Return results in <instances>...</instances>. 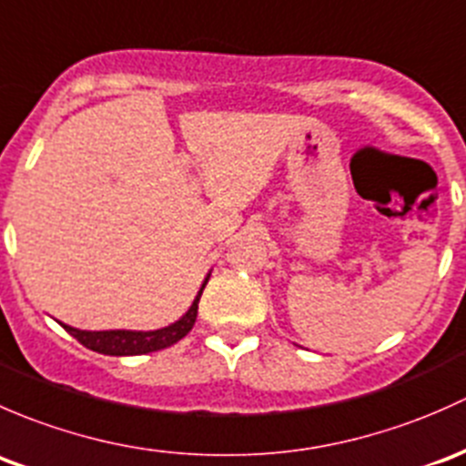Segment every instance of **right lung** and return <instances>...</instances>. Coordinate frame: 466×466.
Segmentation results:
<instances>
[{
  "instance_id": "right-lung-1",
  "label": "right lung",
  "mask_w": 466,
  "mask_h": 466,
  "mask_svg": "<svg viewBox=\"0 0 466 466\" xmlns=\"http://www.w3.org/2000/svg\"><path fill=\"white\" fill-rule=\"evenodd\" d=\"M206 282L201 285L198 299L193 300L190 309L181 316L177 323L167 325L163 329H155V332H129V329H109V332H85V329L69 328V325H62L66 332L74 339H78V343H83L85 348L94 350L98 354H109V357H134V354H147L157 352V350L170 348L177 340H181L186 334L193 329L195 319H198V305L201 299V291H204Z\"/></svg>"
}]
</instances>
